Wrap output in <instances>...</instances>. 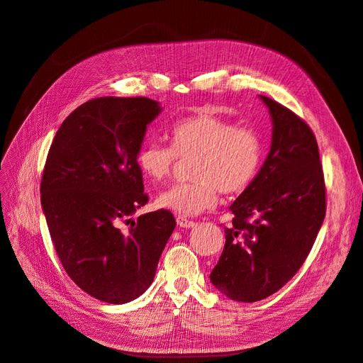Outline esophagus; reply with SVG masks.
Segmentation results:
<instances>
[{
  "mask_svg": "<svg viewBox=\"0 0 363 363\" xmlns=\"http://www.w3.org/2000/svg\"><path fill=\"white\" fill-rule=\"evenodd\" d=\"M176 223H178L179 228H193V226H196V223L193 220L187 219V217H185V216H178V217H176Z\"/></svg>",
  "mask_w": 363,
  "mask_h": 363,
  "instance_id": "esophagus-1",
  "label": "esophagus"
}]
</instances>
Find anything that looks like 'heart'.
<instances>
[{"mask_svg": "<svg viewBox=\"0 0 363 363\" xmlns=\"http://www.w3.org/2000/svg\"><path fill=\"white\" fill-rule=\"evenodd\" d=\"M172 146L150 141L137 153V164L152 182L172 174L179 158L193 160L191 182L174 184L162 191L157 205L181 216H196L213 208L219 190L243 191L262 164V140L251 128L202 112L176 121L170 129Z\"/></svg>", "mask_w": 363, "mask_h": 363, "instance_id": "b5f03b06", "label": "heart"}]
</instances>
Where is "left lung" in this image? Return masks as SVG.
Returning <instances> with one entry per match:
<instances>
[{"mask_svg":"<svg viewBox=\"0 0 363 363\" xmlns=\"http://www.w3.org/2000/svg\"><path fill=\"white\" fill-rule=\"evenodd\" d=\"M272 120L271 150L230 210L225 246L210 279L234 301L279 291L303 266L325 217V184L312 129L291 109L260 96Z\"/></svg>","mask_w":363,"mask_h":363,"instance_id":"obj_1","label":"left lung"}]
</instances>
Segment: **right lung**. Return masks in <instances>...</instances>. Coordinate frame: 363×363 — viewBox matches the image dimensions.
I'll return each instance as SVG.
<instances>
[{
  "mask_svg": "<svg viewBox=\"0 0 363 363\" xmlns=\"http://www.w3.org/2000/svg\"><path fill=\"white\" fill-rule=\"evenodd\" d=\"M161 111L147 97L89 100L62 123L48 150L40 203L55 250L72 281L109 304L147 291L176 226L167 210L130 219L149 201L137 153Z\"/></svg>",
  "mask_w": 363,
  "mask_h": 363,
  "instance_id": "right-lung-1",
  "label": "right lung"
}]
</instances>
